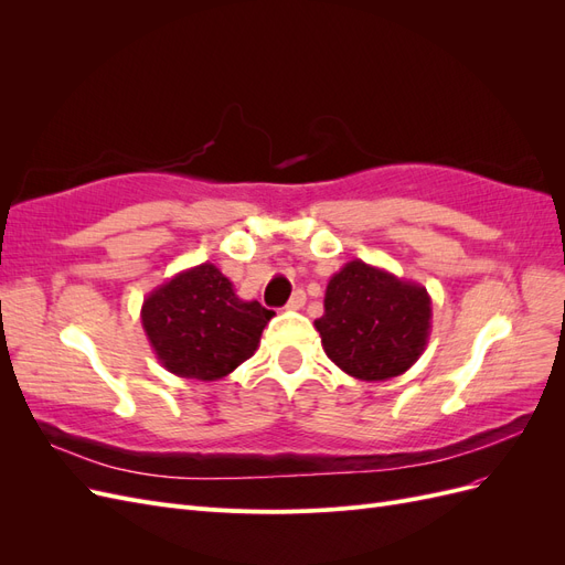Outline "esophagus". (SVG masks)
I'll list each match as a JSON object with an SVG mask.
<instances>
[{
  "instance_id": "esophagus-1",
  "label": "esophagus",
  "mask_w": 565,
  "mask_h": 565,
  "mask_svg": "<svg viewBox=\"0 0 565 565\" xmlns=\"http://www.w3.org/2000/svg\"><path fill=\"white\" fill-rule=\"evenodd\" d=\"M303 303H306V295L301 292V289H297V292L292 295V299L287 301L285 309H287V311H299V309H303Z\"/></svg>"
}]
</instances>
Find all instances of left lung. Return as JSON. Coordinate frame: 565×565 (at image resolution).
I'll return each mask as SVG.
<instances>
[{
    "label": "left lung",
    "mask_w": 565,
    "mask_h": 565,
    "mask_svg": "<svg viewBox=\"0 0 565 565\" xmlns=\"http://www.w3.org/2000/svg\"><path fill=\"white\" fill-rule=\"evenodd\" d=\"M330 361L361 382L407 372L429 344L431 297L419 282L353 259L324 289V313L313 322Z\"/></svg>",
    "instance_id": "8db88e82"
}]
</instances>
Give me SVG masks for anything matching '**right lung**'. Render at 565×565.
Instances as JSON below:
<instances>
[{"label": "right lung", "mask_w": 565, "mask_h": 565, "mask_svg": "<svg viewBox=\"0 0 565 565\" xmlns=\"http://www.w3.org/2000/svg\"><path fill=\"white\" fill-rule=\"evenodd\" d=\"M270 318L259 301L237 297L210 262L177 273L141 306L143 332L160 365L195 382L228 377L259 349Z\"/></svg>", "instance_id": "add662e5"}]
</instances>
